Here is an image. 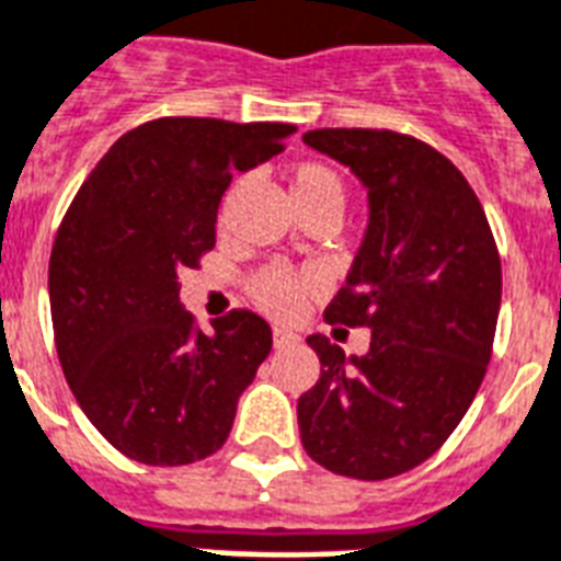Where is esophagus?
I'll list each match as a JSON object with an SVG mask.
<instances>
[{"mask_svg": "<svg viewBox=\"0 0 561 561\" xmlns=\"http://www.w3.org/2000/svg\"><path fill=\"white\" fill-rule=\"evenodd\" d=\"M272 336H275V348H286L289 343H296V334H293V331H286V328H275Z\"/></svg>", "mask_w": 561, "mask_h": 561, "instance_id": "1", "label": "esophagus"}]
</instances>
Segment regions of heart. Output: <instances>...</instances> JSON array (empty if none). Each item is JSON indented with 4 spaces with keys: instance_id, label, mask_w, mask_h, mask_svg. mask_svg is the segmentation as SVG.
<instances>
[{
    "instance_id": "heart-1",
    "label": "heart",
    "mask_w": 561,
    "mask_h": 561,
    "mask_svg": "<svg viewBox=\"0 0 561 561\" xmlns=\"http://www.w3.org/2000/svg\"><path fill=\"white\" fill-rule=\"evenodd\" d=\"M289 195H293L296 209H305V206L316 204H336L343 209L345 201L343 180L331 168L322 165V162H298V165L289 168ZM230 201H233V192H227L225 204H221V221L230 213ZM310 286L313 284L307 277L296 275L293 268H286V265H268V268H263L251 280V298L268 316L289 319V316H296L301 310Z\"/></svg>"
}]
</instances>
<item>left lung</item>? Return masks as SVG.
<instances>
[{
    "instance_id": "left-lung-1",
    "label": "left lung",
    "mask_w": 561,
    "mask_h": 561,
    "mask_svg": "<svg viewBox=\"0 0 561 561\" xmlns=\"http://www.w3.org/2000/svg\"><path fill=\"white\" fill-rule=\"evenodd\" d=\"M305 145L366 185L369 225L325 322L373 340L345 357L307 336L322 373L298 399L301 444L331 473L378 482L435 456L467 414L491 360L503 268L479 197L435 147L390 129H313Z\"/></svg>"
}]
</instances>
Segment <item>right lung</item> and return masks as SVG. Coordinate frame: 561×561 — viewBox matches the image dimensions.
<instances>
[{
  "mask_svg": "<svg viewBox=\"0 0 561 561\" xmlns=\"http://www.w3.org/2000/svg\"><path fill=\"white\" fill-rule=\"evenodd\" d=\"M289 124L159 117L121 136L76 192L49 256L61 369L94 428L126 458L180 467L213 456L272 352V328L230 310L201 331L180 272L216 248L236 171L284 150Z\"/></svg>",
  "mask_w": 561,
  "mask_h": 561,
  "instance_id": "right-lung-1",
  "label": "right lung"
}]
</instances>
